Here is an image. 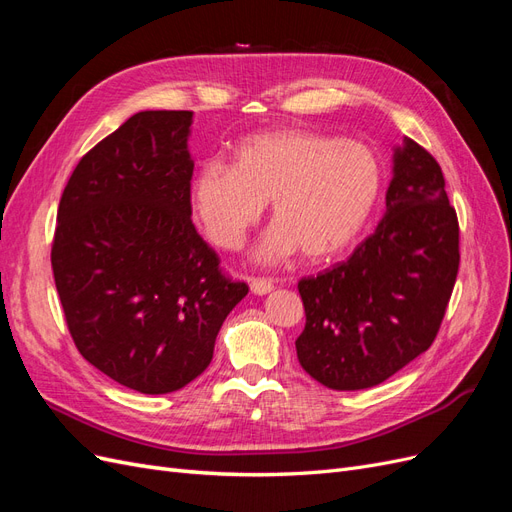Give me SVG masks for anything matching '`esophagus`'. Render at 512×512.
Returning a JSON list of instances; mask_svg holds the SVG:
<instances>
[{"instance_id": "1", "label": "esophagus", "mask_w": 512, "mask_h": 512, "mask_svg": "<svg viewBox=\"0 0 512 512\" xmlns=\"http://www.w3.org/2000/svg\"><path fill=\"white\" fill-rule=\"evenodd\" d=\"M250 288H252L254 294H267V292L273 290V282L271 280H262V277H252Z\"/></svg>"}]
</instances>
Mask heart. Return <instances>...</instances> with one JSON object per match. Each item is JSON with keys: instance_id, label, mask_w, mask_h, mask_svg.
I'll return each mask as SVG.
<instances>
[{"instance_id": "b5f03b06", "label": "heart", "mask_w": 512, "mask_h": 512, "mask_svg": "<svg viewBox=\"0 0 512 512\" xmlns=\"http://www.w3.org/2000/svg\"><path fill=\"white\" fill-rule=\"evenodd\" d=\"M382 188L376 153L312 130H273L243 141L235 166L209 160L192 179V207L207 237L239 250L271 200L275 224L258 245L260 262L303 250L329 258L359 237Z\"/></svg>"}]
</instances>
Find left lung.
Returning a JSON list of instances; mask_svg holds the SVG:
<instances>
[{
    "mask_svg": "<svg viewBox=\"0 0 512 512\" xmlns=\"http://www.w3.org/2000/svg\"><path fill=\"white\" fill-rule=\"evenodd\" d=\"M444 185L436 158L406 138L374 235L299 280L305 329L294 346L320 384L369 389L433 344L459 271V222Z\"/></svg>",
    "mask_w": 512,
    "mask_h": 512,
    "instance_id": "1",
    "label": "left lung"
}]
</instances>
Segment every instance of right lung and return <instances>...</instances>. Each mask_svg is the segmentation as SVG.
<instances>
[{
    "label": "right lung",
    "instance_id": "obj_1",
    "mask_svg": "<svg viewBox=\"0 0 512 512\" xmlns=\"http://www.w3.org/2000/svg\"><path fill=\"white\" fill-rule=\"evenodd\" d=\"M192 111H143L89 149L59 200L51 265L74 346L138 393L183 389L245 294L192 224Z\"/></svg>",
    "mask_w": 512,
    "mask_h": 512
}]
</instances>
